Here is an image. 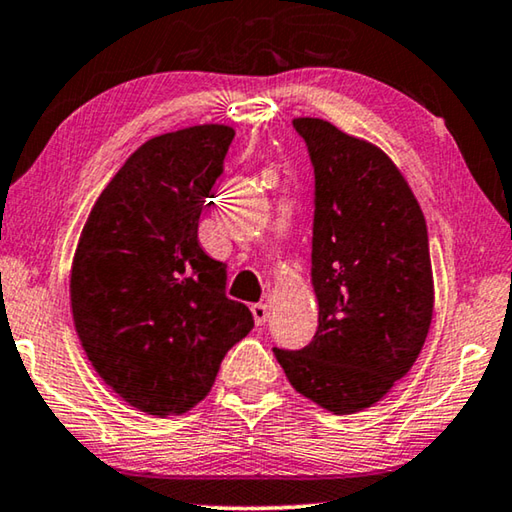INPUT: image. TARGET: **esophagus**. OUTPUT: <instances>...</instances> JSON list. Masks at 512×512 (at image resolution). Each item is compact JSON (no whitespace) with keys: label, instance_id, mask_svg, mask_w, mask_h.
<instances>
[{"label":"esophagus","instance_id":"obj_1","mask_svg":"<svg viewBox=\"0 0 512 512\" xmlns=\"http://www.w3.org/2000/svg\"><path fill=\"white\" fill-rule=\"evenodd\" d=\"M250 310H253L255 324L257 326H264L266 319H269V305H266V303H255V305H250Z\"/></svg>","mask_w":512,"mask_h":512}]
</instances>
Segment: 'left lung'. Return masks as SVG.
<instances>
[{"instance_id":"8db88e82","label":"left lung","mask_w":512,"mask_h":512,"mask_svg":"<svg viewBox=\"0 0 512 512\" xmlns=\"http://www.w3.org/2000/svg\"><path fill=\"white\" fill-rule=\"evenodd\" d=\"M315 167L310 280L319 324L299 352L273 347L296 391L356 414L416 363L434 310L430 243L407 179L384 151L331 121L294 119Z\"/></svg>"}]
</instances>
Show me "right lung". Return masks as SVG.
I'll return each mask as SVG.
<instances>
[{
  "mask_svg": "<svg viewBox=\"0 0 512 512\" xmlns=\"http://www.w3.org/2000/svg\"><path fill=\"white\" fill-rule=\"evenodd\" d=\"M234 128L202 124L151 137L110 179L82 227L71 310L105 384L151 416H179L207 398L227 349L253 329L225 296V264L197 225Z\"/></svg>",
  "mask_w": 512,
  "mask_h": 512,
  "instance_id": "1",
  "label": "right lung"
}]
</instances>
